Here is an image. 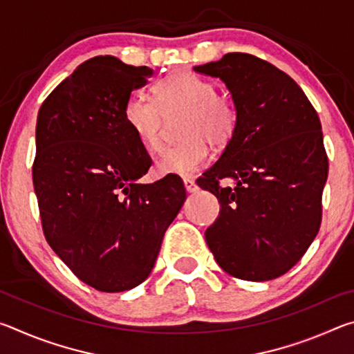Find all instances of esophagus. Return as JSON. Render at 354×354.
<instances>
[{"instance_id": "obj_1", "label": "esophagus", "mask_w": 354, "mask_h": 354, "mask_svg": "<svg viewBox=\"0 0 354 354\" xmlns=\"http://www.w3.org/2000/svg\"><path fill=\"white\" fill-rule=\"evenodd\" d=\"M184 187H185V190L189 192V194H192V192H196V184H195V181H192V179H184Z\"/></svg>"}]
</instances>
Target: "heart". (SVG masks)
I'll use <instances>...</instances> for the list:
<instances>
[{
	"instance_id": "b5f03b06",
	"label": "heart",
	"mask_w": 354,
	"mask_h": 354,
	"mask_svg": "<svg viewBox=\"0 0 354 354\" xmlns=\"http://www.w3.org/2000/svg\"><path fill=\"white\" fill-rule=\"evenodd\" d=\"M184 113L179 145L162 151L154 170L159 176H192L205 167L209 145L223 148L237 129L239 113L232 101L217 92L207 77L176 71L154 86V100L134 92L124 104V122L151 151L162 143L164 117Z\"/></svg>"
}]
</instances>
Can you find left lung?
<instances>
[{
    "label": "left lung",
    "instance_id": "left-lung-1",
    "mask_svg": "<svg viewBox=\"0 0 354 354\" xmlns=\"http://www.w3.org/2000/svg\"><path fill=\"white\" fill-rule=\"evenodd\" d=\"M194 70L220 77L239 113L231 142L196 179L220 203L207 247L231 277L274 279L301 259L322 223L328 156L320 118L289 75L253 55L227 53ZM223 178L235 183L223 188Z\"/></svg>",
    "mask_w": 354,
    "mask_h": 354
}]
</instances>
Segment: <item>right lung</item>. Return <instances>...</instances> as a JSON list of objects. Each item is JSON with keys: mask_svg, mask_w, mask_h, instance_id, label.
Segmentation results:
<instances>
[{"mask_svg": "<svg viewBox=\"0 0 354 354\" xmlns=\"http://www.w3.org/2000/svg\"><path fill=\"white\" fill-rule=\"evenodd\" d=\"M151 75L113 56L88 59L37 115L32 183L41 230L65 266L101 292L148 278L185 200L179 176L137 183L151 158L124 122V104Z\"/></svg>", "mask_w": 354, "mask_h": 354, "instance_id": "obj_1", "label": "right lung"}]
</instances>
